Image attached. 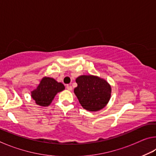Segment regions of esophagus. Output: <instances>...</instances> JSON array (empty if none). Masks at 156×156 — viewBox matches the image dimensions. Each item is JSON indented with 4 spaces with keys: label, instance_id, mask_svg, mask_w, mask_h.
Returning <instances> with one entry per match:
<instances>
[{
    "label": "esophagus",
    "instance_id": "34e87169",
    "mask_svg": "<svg viewBox=\"0 0 156 156\" xmlns=\"http://www.w3.org/2000/svg\"><path fill=\"white\" fill-rule=\"evenodd\" d=\"M67 89L68 91H72V87L71 85H69V84H67Z\"/></svg>",
    "mask_w": 156,
    "mask_h": 156
}]
</instances>
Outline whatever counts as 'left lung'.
Returning <instances> with one entry per match:
<instances>
[{
  "label": "left lung",
  "instance_id": "left-lung-1",
  "mask_svg": "<svg viewBox=\"0 0 156 156\" xmlns=\"http://www.w3.org/2000/svg\"><path fill=\"white\" fill-rule=\"evenodd\" d=\"M78 86L74 94L84 109L98 112L108 104L112 87L108 82L97 76L82 75L76 79Z\"/></svg>",
  "mask_w": 156,
  "mask_h": 156
}]
</instances>
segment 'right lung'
I'll use <instances>...</instances> for the list:
<instances>
[{
	"instance_id": "add662e5",
	"label": "right lung",
	"mask_w": 156,
	"mask_h": 156,
	"mask_svg": "<svg viewBox=\"0 0 156 156\" xmlns=\"http://www.w3.org/2000/svg\"><path fill=\"white\" fill-rule=\"evenodd\" d=\"M65 89L64 84L53 78L43 77L36 89L31 91V96L36 105L41 107H48L56 95Z\"/></svg>"
}]
</instances>
